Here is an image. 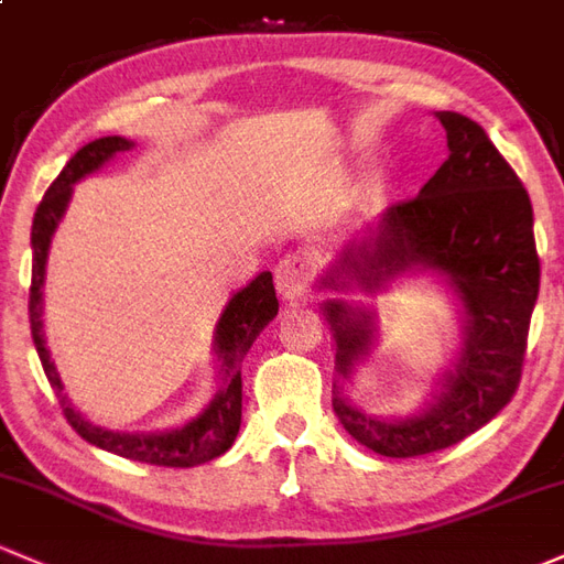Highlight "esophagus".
Wrapping results in <instances>:
<instances>
[{
	"label": "esophagus",
	"instance_id": "1",
	"mask_svg": "<svg viewBox=\"0 0 564 564\" xmlns=\"http://www.w3.org/2000/svg\"><path fill=\"white\" fill-rule=\"evenodd\" d=\"M312 276H314L312 258H308V252H301V250L288 252V256H284L274 269L276 290H280L282 299H288V301L299 299L308 284H312Z\"/></svg>",
	"mask_w": 564,
	"mask_h": 564
}]
</instances>
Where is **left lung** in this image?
Masks as SVG:
<instances>
[{"label":"left lung","mask_w":564,"mask_h":564,"mask_svg":"<svg viewBox=\"0 0 564 564\" xmlns=\"http://www.w3.org/2000/svg\"><path fill=\"white\" fill-rule=\"evenodd\" d=\"M449 159L414 198L392 204L371 239L349 245L336 274H355L366 288L414 265L446 271L468 312V336L446 390L425 414L373 420L333 395L344 430L384 457H420L449 449L487 425L517 395L527 333L541 288V258L532 234V204L522 180L476 120L438 112ZM330 274L325 284H336ZM336 360L347 377L366 352L371 319L344 304H328Z\"/></svg>","instance_id":"obj_1"}]
</instances>
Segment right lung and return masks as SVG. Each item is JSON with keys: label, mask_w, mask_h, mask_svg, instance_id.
I'll return each mask as SVG.
<instances>
[{"label": "right lung", "mask_w": 564, "mask_h": 564, "mask_svg": "<svg viewBox=\"0 0 564 564\" xmlns=\"http://www.w3.org/2000/svg\"><path fill=\"white\" fill-rule=\"evenodd\" d=\"M131 142L123 137H105L88 142L86 148L77 150L66 166L62 169L53 185L47 187L42 196L37 212H34L32 223V288H29V325H32L34 347H37L40 362L45 368V377L51 387L56 390L58 403L72 427L77 430L80 438L88 444L99 446L112 454H120L126 459H137V463L163 465V468H193V465L209 463V459L220 457L223 452L231 449L236 433L241 425V371L239 362L252 347L258 333L276 317L280 312V301H276L274 280L269 271L256 276L245 290L228 301L226 312H223L220 325H217V355L223 362V387L209 403V409L185 427L172 430V433H155V435H129V433H110L90 422L83 420L72 403L66 401L62 379H58L56 368H53L51 355L45 349V338H42V319H40V301H42V280H45V258L47 247H51V236L56 231L58 220H62L66 202L72 196V185L83 180L86 174L96 172L105 161H110L115 153L129 150Z\"/></svg>", "instance_id": "add662e5"}]
</instances>
